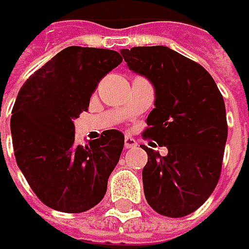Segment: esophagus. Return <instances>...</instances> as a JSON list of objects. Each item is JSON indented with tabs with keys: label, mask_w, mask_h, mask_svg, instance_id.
<instances>
[{
	"label": "esophagus",
	"mask_w": 249,
	"mask_h": 249,
	"mask_svg": "<svg viewBox=\"0 0 249 249\" xmlns=\"http://www.w3.org/2000/svg\"><path fill=\"white\" fill-rule=\"evenodd\" d=\"M136 145H137V141L133 139V137H129V136H127V137L124 139V147H126V148H134Z\"/></svg>",
	"instance_id": "34e87169"
}]
</instances>
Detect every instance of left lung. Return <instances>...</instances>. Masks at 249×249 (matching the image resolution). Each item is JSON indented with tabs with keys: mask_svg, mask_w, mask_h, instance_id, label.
Masks as SVG:
<instances>
[{
	"mask_svg": "<svg viewBox=\"0 0 249 249\" xmlns=\"http://www.w3.org/2000/svg\"><path fill=\"white\" fill-rule=\"evenodd\" d=\"M133 73L155 91L144 136L165 145L167 154L148 147L142 169L149 206L169 217L190 215L213 193L227 141L223 97L212 76L194 61L165 45L123 48Z\"/></svg>",
	"mask_w": 249,
	"mask_h": 249,
	"instance_id": "1",
	"label": "left lung"
}]
</instances>
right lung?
I'll use <instances>...</instances> for the list:
<instances>
[{"label":"right lung","mask_w":249,"mask_h":249,"mask_svg":"<svg viewBox=\"0 0 249 249\" xmlns=\"http://www.w3.org/2000/svg\"><path fill=\"white\" fill-rule=\"evenodd\" d=\"M120 62L112 50L68 47L36 71L16 97L11 118L16 163L34 194L55 211H89L107 193L124 136L107 130L82 147L74 142L73 122Z\"/></svg>","instance_id":"obj_1"}]
</instances>
